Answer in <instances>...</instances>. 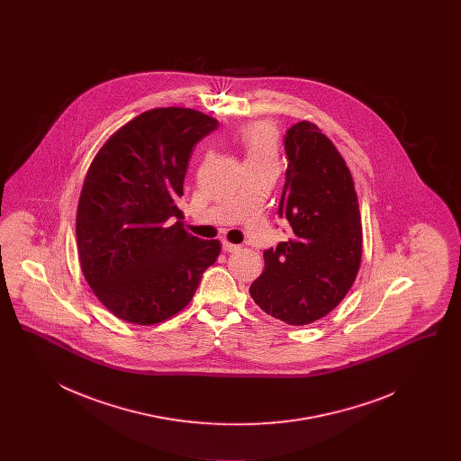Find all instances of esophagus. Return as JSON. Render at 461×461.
I'll use <instances>...</instances> for the list:
<instances>
[{
	"label": "esophagus",
	"mask_w": 461,
	"mask_h": 461,
	"mask_svg": "<svg viewBox=\"0 0 461 461\" xmlns=\"http://www.w3.org/2000/svg\"><path fill=\"white\" fill-rule=\"evenodd\" d=\"M240 247L239 245H235V243H231V241L222 240V250L224 252H237Z\"/></svg>",
	"instance_id": "34e87169"
}]
</instances>
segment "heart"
I'll use <instances>...</instances> for the list:
<instances>
[{"mask_svg":"<svg viewBox=\"0 0 461 461\" xmlns=\"http://www.w3.org/2000/svg\"><path fill=\"white\" fill-rule=\"evenodd\" d=\"M239 140L245 154V162L269 160L276 157L278 138L275 128L267 122H254L241 128Z\"/></svg>","mask_w":461,"mask_h":461,"instance_id":"heart-1","label":"heart"}]
</instances>
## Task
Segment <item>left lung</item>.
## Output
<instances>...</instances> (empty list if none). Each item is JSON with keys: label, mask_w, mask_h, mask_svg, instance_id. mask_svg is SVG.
<instances>
[{"label": "left lung", "mask_w": 461, "mask_h": 461, "mask_svg": "<svg viewBox=\"0 0 461 461\" xmlns=\"http://www.w3.org/2000/svg\"><path fill=\"white\" fill-rule=\"evenodd\" d=\"M285 152L278 214L294 237L264 252L263 275L249 292L267 314L299 327L327 316L351 290L363 228L351 171L316 124H294Z\"/></svg>", "instance_id": "1"}]
</instances>
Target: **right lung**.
<instances>
[{
	"mask_svg": "<svg viewBox=\"0 0 461 461\" xmlns=\"http://www.w3.org/2000/svg\"><path fill=\"white\" fill-rule=\"evenodd\" d=\"M216 128L198 110H147L89 166L76 216L79 263L93 294L122 321L149 327L177 314L220 256V241L183 228L177 207L190 154Z\"/></svg>",
	"mask_w": 461,
	"mask_h": 461,
	"instance_id": "1",
	"label": "right lung"
}]
</instances>
